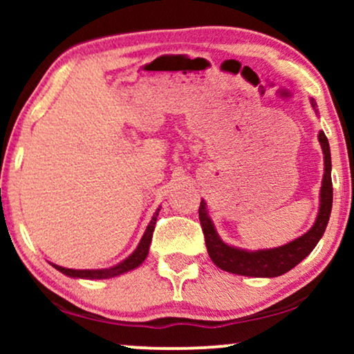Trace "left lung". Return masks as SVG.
<instances>
[{
    "mask_svg": "<svg viewBox=\"0 0 354 354\" xmlns=\"http://www.w3.org/2000/svg\"><path fill=\"white\" fill-rule=\"evenodd\" d=\"M311 106L317 114V104L313 98ZM317 138L324 153V177L321 195H319V212L311 229L306 234L298 236V239L290 241V243L277 246V248L256 251L241 250L236 248V246L227 245L217 234L216 227L212 224L209 214H207L206 201L201 200L198 214H200L203 234H205L207 254H209L212 263L217 268L236 275H246V277H279V275L292 270L295 266L301 263L316 248L317 241L322 239L324 232H326L333 200L330 147H328V140L322 130L319 132Z\"/></svg>",
    "mask_w": 354,
    "mask_h": 354,
    "instance_id": "1",
    "label": "left lung"
}]
</instances>
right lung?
<instances>
[{
  "label": "right lung",
  "mask_w": 354,
  "mask_h": 354,
  "mask_svg": "<svg viewBox=\"0 0 354 354\" xmlns=\"http://www.w3.org/2000/svg\"><path fill=\"white\" fill-rule=\"evenodd\" d=\"M159 211H161V206H159L156 212L153 214V219L149 221L147 230H145V234L142 236V240H140L137 248H135L133 253L130 254L129 258H125L122 263L115 264V266H113V268H108V269H67V268H62V266H57V264H53V263H51V266L55 269L59 270V272L67 275V277L88 279V280L111 279V277H115V275L125 274V272H129V270L137 269L138 266L142 264L148 256L149 245H151V239H153V230H154V225H156Z\"/></svg>",
  "instance_id": "add662e5"
}]
</instances>
